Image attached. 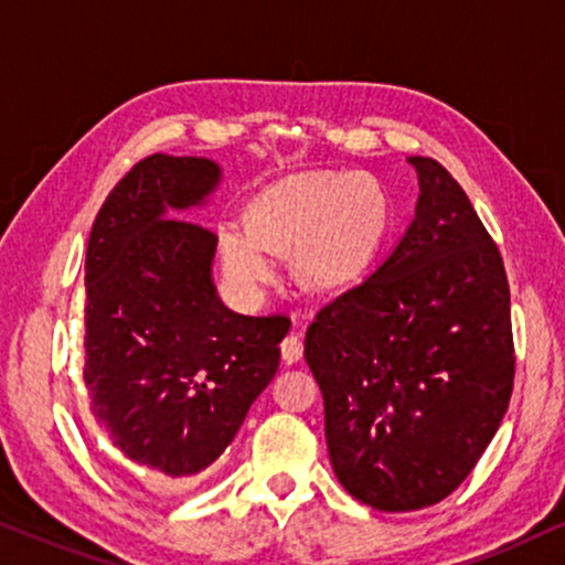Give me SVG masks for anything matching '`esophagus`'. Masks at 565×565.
<instances>
[{"mask_svg":"<svg viewBox=\"0 0 565 565\" xmlns=\"http://www.w3.org/2000/svg\"><path fill=\"white\" fill-rule=\"evenodd\" d=\"M302 338H299V333H295V330H291V333L284 338L281 341V359L287 361V364H297L299 359H302Z\"/></svg>","mask_w":565,"mask_h":565,"instance_id":"esophagus-1","label":"esophagus"}]
</instances>
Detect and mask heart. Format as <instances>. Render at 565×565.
Masks as SVG:
<instances>
[{
	"mask_svg": "<svg viewBox=\"0 0 565 565\" xmlns=\"http://www.w3.org/2000/svg\"><path fill=\"white\" fill-rule=\"evenodd\" d=\"M245 232L220 230L227 278L250 295L270 276L269 255H291L297 281L322 295L351 289L387 232V201L361 175L310 172L270 185L247 204Z\"/></svg>",
	"mask_w": 565,
	"mask_h": 565,
	"instance_id": "1",
	"label": "heart"
}]
</instances>
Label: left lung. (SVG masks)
I'll list each match as a JSON object with an SVG mask.
<instances>
[{
	"label": "left lung",
	"instance_id": "left-lung-1",
	"mask_svg": "<svg viewBox=\"0 0 565 565\" xmlns=\"http://www.w3.org/2000/svg\"><path fill=\"white\" fill-rule=\"evenodd\" d=\"M408 162L416 220L305 335L335 478L380 511L434 507L460 488L499 431L516 361L499 245L439 162Z\"/></svg>",
	"mask_w": 565,
	"mask_h": 565
}]
</instances>
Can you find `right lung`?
Instances as JSON below:
<instances>
[{
  "label": "right lung",
  "instance_id": "obj_1",
  "mask_svg": "<svg viewBox=\"0 0 565 565\" xmlns=\"http://www.w3.org/2000/svg\"><path fill=\"white\" fill-rule=\"evenodd\" d=\"M220 183L204 157L149 154L108 193L85 258L89 416L126 460L191 478L220 457L268 387L287 315L227 310L216 235L183 220Z\"/></svg>",
  "mask_w": 565,
  "mask_h": 565
}]
</instances>
